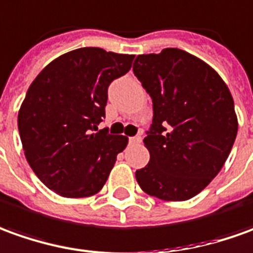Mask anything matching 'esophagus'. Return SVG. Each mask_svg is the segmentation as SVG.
Listing matches in <instances>:
<instances>
[{
  "instance_id": "34e87169",
  "label": "esophagus",
  "mask_w": 253,
  "mask_h": 253,
  "mask_svg": "<svg viewBox=\"0 0 253 253\" xmlns=\"http://www.w3.org/2000/svg\"><path fill=\"white\" fill-rule=\"evenodd\" d=\"M142 142V137L140 136H132L129 137V144H137Z\"/></svg>"
}]
</instances>
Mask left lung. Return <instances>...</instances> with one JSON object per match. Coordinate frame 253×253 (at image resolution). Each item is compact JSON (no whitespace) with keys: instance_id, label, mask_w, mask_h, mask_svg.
I'll return each instance as SVG.
<instances>
[{"instance_id":"left-lung-1","label":"left lung","mask_w":253,"mask_h":253,"mask_svg":"<svg viewBox=\"0 0 253 253\" xmlns=\"http://www.w3.org/2000/svg\"><path fill=\"white\" fill-rule=\"evenodd\" d=\"M133 73L154 113L143 139L150 161L136 170L137 183L164 201L190 200L219 173L234 144L233 96L211 66L177 48L139 55Z\"/></svg>"}]
</instances>
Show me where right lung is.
<instances>
[{"label":"right lung","mask_w":253,"mask_h":253,"mask_svg":"<svg viewBox=\"0 0 253 253\" xmlns=\"http://www.w3.org/2000/svg\"><path fill=\"white\" fill-rule=\"evenodd\" d=\"M135 55L80 48L52 60L31 83L19 110L24 156L38 179L69 198L99 193L128 137L97 130L107 89Z\"/></svg>","instance_id":"right-lung-1"}]
</instances>
